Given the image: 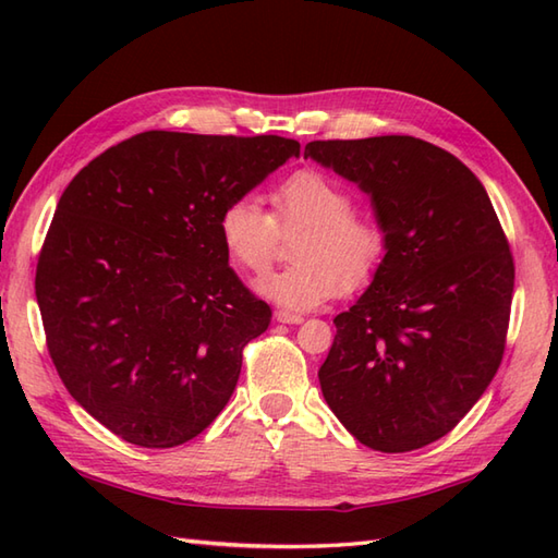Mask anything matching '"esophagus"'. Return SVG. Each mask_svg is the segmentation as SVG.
<instances>
[{"label":"esophagus","mask_w":558,"mask_h":558,"mask_svg":"<svg viewBox=\"0 0 558 558\" xmlns=\"http://www.w3.org/2000/svg\"><path fill=\"white\" fill-rule=\"evenodd\" d=\"M276 322H280V324H302L304 316H302V314H292V312L280 310V312H276Z\"/></svg>","instance_id":"obj_1"}]
</instances>
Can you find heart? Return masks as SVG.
Segmentation results:
<instances>
[{"label": "heart", "instance_id": "b5f03b06", "mask_svg": "<svg viewBox=\"0 0 558 558\" xmlns=\"http://www.w3.org/2000/svg\"><path fill=\"white\" fill-rule=\"evenodd\" d=\"M345 184L304 168L270 192V213L254 196H234L218 213V236L236 268L264 276L280 234H292L294 264L258 280L256 290L286 310L306 312L342 290L369 282L388 252V230L378 213L354 208Z\"/></svg>", "mask_w": 558, "mask_h": 558}]
</instances>
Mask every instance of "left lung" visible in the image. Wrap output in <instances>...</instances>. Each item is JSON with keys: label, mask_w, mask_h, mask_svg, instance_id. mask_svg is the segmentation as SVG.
I'll return each mask as SVG.
<instances>
[{"label": "left lung", "mask_w": 558, "mask_h": 558, "mask_svg": "<svg viewBox=\"0 0 558 558\" xmlns=\"http://www.w3.org/2000/svg\"><path fill=\"white\" fill-rule=\"evenodd\" d=\"M304 158L372 196L388 252L333 318L324 398L360 444L408 453L446 436L499 369L513 254L482 182L414 136L312 141Z\"/></svg>", "instance_id": "8db88e82"}]
</instances>
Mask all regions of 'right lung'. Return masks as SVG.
<instances>
[{"label": "right lung", "instance_id": "right-lung-1", "mask_svg": "<svg viewBox=\"0 0 558 558\" xmlns=\"http://www.w3.org/2000/svg\"><path fill=\"white\" fill-rule=\"evenodd\" d=\"M292 156L282 136L144 132L64 189L35 270L47 352L124 441L182 446L228 405L272 312L228 266L218 213Z\"/></svg>", "mask_w": 558, "mask_h": 558}]
</instances>
